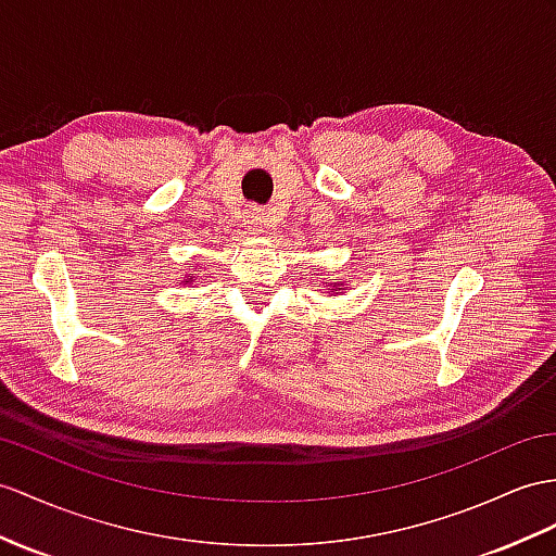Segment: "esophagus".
Here are the masks:
<instances>
[{"label":"esophagus","instance_id":"34e87169","mask_svg":"<svg viewBox=\"0 0 556 556\" xmlns=\"http://www.w3.org/2000/svg\"><path fill=\"white\" fill-rule=\"evenodd\" d=\"M250 226H252V228H262V226H266L264 214H262V212H252V214H250Z\"/></svg>","mask_w":556,"mask_h":556}]
</instances>
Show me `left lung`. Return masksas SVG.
<instances>
[{
  "mask_svg": "<svg viewBox=\"0 0 556 556\" xmlns=\"http://www.w3.org/2000/svg\"><path fill=\"white\" fill-rule=\"evenodd\" d=\"M328 288H330V292H334V294H337V292H340V290H342V280H337V282H330V286H328Z\"/></svg>",
  "mask_w": 556,
  "mask_h": 556,
  "instance_id": "left-lung-1",
  "label": "left lung"
}]
</instances>
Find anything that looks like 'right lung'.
I'll list each match as a JSON object with an SVG mask.
<instances>
[{"instance_id":"obj_1","label":"right lung","mask_w":556,"mask_h":556,"mask_svg":"<svg viewBox=\"0 0 556 556\" xmlns=\"http://www.w3.org/2000/svg\"><path fill=\"white\" fill-rule=\"evenodd\" d=\"M191 280H193V274H191V278H186L184 282H186V286H188V282H191Z\"/></svg>"}]
</instances>
